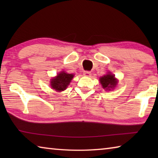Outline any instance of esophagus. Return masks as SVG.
<instances>
[{"mask_svg": "<svg viewBox=\"0 0 158 158\" xmlns=\"http://www.w3.org/2000/svg\"><path fill=\"white\" fill-rule=\"evenodd\" d=\"M84 76H86V77H90L91 75V73L89 71H84Z\"/></svg>", "mask_w": 158, "mask_h": 158, "instance_id": "obj_1", "label": "esophagus"}]
</instances>
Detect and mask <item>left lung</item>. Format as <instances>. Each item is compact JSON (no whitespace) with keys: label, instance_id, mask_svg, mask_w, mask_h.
<instances>
[{"label":"left lung","instance_id":"8db88e82","mask_svg":"<svg viewBox=\"0 0 158 158\" xmlns=\"http://www.w3.org/2000/svg\"><path fill=\"white\" fill-rule=\"evenodd\" d=\"M100 82L102 85V88L105 89L110 90V89H114L117 84V81L115 79V77L113 74L109 73L100 78Z\"/></svg>","mask_w":158,"mask_h":158}]
</instances>
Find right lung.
Returning a JSON list of instances; mask_svg holds the SVG:
<instances>
[{"mask_svg":"<svg viewBox=\"0 0 158 158\" xmlns=\"http://www.w3.org/2000/svg\"><path fill=\"white\" fill-rule=\"evenodd\" d=\"M74 75L72 74H68L61 72L56 77L53 78L51 81V86L52 89L56 90L57 91H62L66 89L71 80L73 79Z\"/></svg>","mask_w":158,"mask_h":158,"instance_id":"add662e5","label":"right lung"}]
</instances>
